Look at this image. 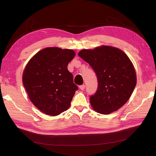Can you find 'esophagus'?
<instances>
[{"label":"esophagus","instance_id":"obj_1","mask_svg":"<svg viewBox=\"0 0 156 156\" xmlns=\"http://www.w3.org/2000/svg\"><path fill=\"white\" fill-rule=\"evenodd\" d=\"M79 88L81 90H83L85 88V85L84 84H82V85H80L79 86Z\"/></svg>","mask_w":156,"mask_h":156}]
</instances>
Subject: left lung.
<instances>
[{
	"instance_id": "obj_1",
	"label": "left lung",
	"mask_w": 156,
	"mask_h": 156,
	"mask_svg": "<svg viewBox=\"0 0 156 156\" xmlns=\"http://www.w3.org/2000/svg\"><path fill=\"white\" fill-rule=\"evenodd\" d=\"M78 55L95 72L98 82L96 92L90 97L94 110L108 115L123 106L136 86V72L128 56L119 48L101 45L83 49Z\"/></svg>"
}]
</instances>
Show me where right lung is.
<instances>
[{"instance_id":"add662e5","label":"right lung","mask_w":156,"mask_h":156,"mask_svg":"<svg viewBox=\"0 0 156 156\" xmlns=\"http://www.w3.org/2000/svg\"><path fill=\"white\" fill-rule=\"evenodd\" d=\"M75 56L72 49L47 48L32 56L23 73V83L32 103L40 111L57 116L68 109L78 87L68 65Z\"/></svg>"}]
</instances>
